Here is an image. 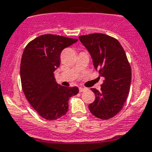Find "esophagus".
Segmentation results:
<instances>
[{
    "instance_id": "obj_1",
    "label": "esophagus",
    "mask_w": 152,
    "mask_h": 152,
    "mask_svg": "<svg viewBox=\"0 0 152 152\" xmlns=\"http://www.w3.org/2000/svg\"><path fill=\"white\" fill-rule=\"evenodd\" d=\"M85 90H87V88H85V87H79V91H80V93H82V92L85 91Z\"/></svg>"
}]
</instances>
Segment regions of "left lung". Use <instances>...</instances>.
<instances>
[{
    "instance_id": "obj_1",
    "label": "left lung",
    "mask_w": 152,
    "mask_h": 152,
    "mask_svg": "<svg viewBox=\"0 0 152 152\" xmlns=\"http://www.w3.org/2000/svg\"><path fill=\"white\" fill-rule=\"evenodd\" d=\"M79 39L91 55L99 76L104 77L100 91L91 89L96 99L89 109L99 119H110L121 111L130 92L131 67L126 53L116 38L107 34L95 33Z\"/></svg>"
}]
</instances>
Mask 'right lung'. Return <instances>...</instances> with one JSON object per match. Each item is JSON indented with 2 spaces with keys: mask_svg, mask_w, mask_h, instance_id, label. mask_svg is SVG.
<instances>
[{
  "mask_svg": "<svg viewBox=\"0 0 152 152\" xmlns=\"http://www.w3.org/2000/svg\"><path fill=\"white\" fill-rule=\"evenodd\" d=\"M77 41L56 34H43L27 44L22 56L20 77L26 99L39 115L55 121L69 110V99L77 95V87H66L56 82L54 71L60 65L62 50Z\"/></svg>",
  "mask_w": 152,
  "mask_h": 152,
  "instance_id": "obj_1",
  "label": "right lung"
}]
</instances>
